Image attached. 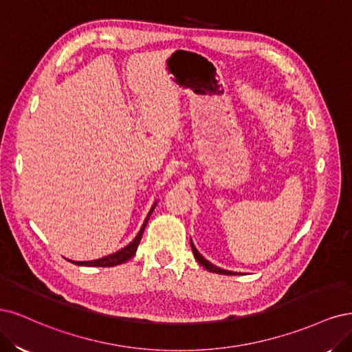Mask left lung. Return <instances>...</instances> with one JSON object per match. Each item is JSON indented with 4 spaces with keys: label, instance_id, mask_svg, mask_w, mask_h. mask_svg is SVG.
<instances>
[{
    "label": "left lung",
    "instance_id": "8db88e82",
    "mask_svg": "<svg viewBox=\"0 0 352 352\" xmlns=\"http://www.w3.org/2000/svg\"><path fill=\"white\" fill-rule=\"evenodd\" d=\"M190 244H191V250H192V254H195V257H196V260L197 262L205 267L206 270H209V272H212V274H219V275H240V274H236V272H231V270H225V269H221V267H218V266H214L213 263H210L209 260H206L205 257H203L199 252H197V248L195 247V244H192V241L190 240Z\"/></svg>",
    "mask_w": 352,
    "mask_h": 352
}]
</instances>
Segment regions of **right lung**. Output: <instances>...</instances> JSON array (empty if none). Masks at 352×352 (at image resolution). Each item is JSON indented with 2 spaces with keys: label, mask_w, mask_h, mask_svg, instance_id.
Masks as SVG:
<instances>
[{
  "label": "right lung",
  "mask_w": 352,
  "mask_h": 352,
  "mask_svg": "<svg viewBox=\"0 0 352 352\" xmlns=\"http://www.w3.org/2000/svg\"><path fill=\"white\" fill-rule=\"evenodd\" d=\"M156 203L157 201L153 203V206L151 208L149 213H147V217H146V219H144V222L142 225V228L138 232V235L134 236V240L130 244H127L126 247H122L121 250L112 253V254H108L105 257L96 258V260H87V262H74V260H69V262H72V263H74L77 266H92V267H111V266H117V265H121V263H126L127 260H130L135 254V252H138V247H139V243L142 240V235L144 232L147 221H149L152 212L156 208Z\"/></svg>",
  "instance_id": "add662e5"
}]
</instances>
